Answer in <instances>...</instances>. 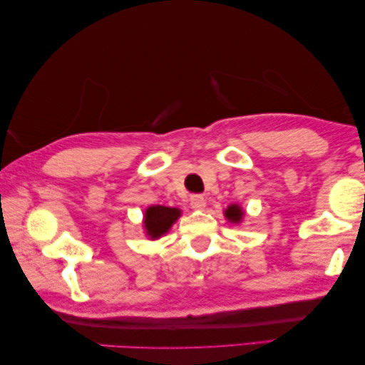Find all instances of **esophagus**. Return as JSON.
<instances>
[{"label":"esophagus","mask_w":365,"mask_h":365,"mask_svg":"<svg viewBox=\"0 0 365 365\" xmlns=\"http://www.w3.org/2000/svg\"><path fill=\"white\" fill-rule=\"evenodd\" d=\"M190 207H192V209H204L205 207L204 195H200V194L190 195Z\"/></svg>","instance_id":"obj_1"}]
</instances>
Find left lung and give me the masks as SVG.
I'll list each match as a JSON object with an SVG mask.
<instances>
[{
  "label": "left lung",
  "mask_w": 365,
  "mask_h": 365,
  "mask_svg": "<svg viewBox=\"0 0 365 365\" xmlns=\"http://www.w3.org/2000/svg\"><path fill=\"white\" fill-rule=\"evenodd\" d=\"M225 215H227L228 220L240 222L241 217H243V212H241V209H240L238 205H230L228 209H227V212H225Z\"/></svg>",
  "instance_id": "1"
}]
</instances>
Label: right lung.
I'll list each match as a JSON object with an SVG mask.
<instances>
[{
    "instance_id": "1",
    "label": "right lung",
    "mask_w": 365,
    "mask_h": 365,
    "mask_svg": "<svg viewBox=\"0 0 365 365\" xmlns=\"http://www.w3.org/2000/svg\"><path fill=\"white\" fill-rule=\"evenodd\" d=\"M178 209H171V207L165 205H153L145 212V228L151 238H158L161 235L166 233L170 227L175 223L179 217Z\"/></svg>"
}]
</instances>
